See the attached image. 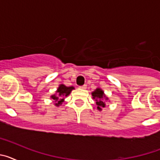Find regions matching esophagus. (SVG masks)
Wrapping results in <instances>:
<instances>
[{
    "instance_id": "esophagus-1",
    "label": "esophagus",
    "mask_w": 160,
    "mask_h": 160,
    "mask_svg": "<svg viewBox=\"0 0 160 160\" xmlns=\"http://www.w3.org/2000/svg\"><path fill=\"white\" fill-rule=\"evenodd\" d=\"M80 88L83 89V90H84V89H87V85H83V86H81V87H80Z\"/></svg>"
}]
</instances>
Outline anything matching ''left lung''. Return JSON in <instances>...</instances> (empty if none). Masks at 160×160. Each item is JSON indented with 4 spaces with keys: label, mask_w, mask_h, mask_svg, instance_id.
Instances as JSON below:
<instances>
[{
    "label": "left lung",
    "mask_w": 160,
    "mask_h": 160,
    "mask_svg": "<svg viewBox=\"0 0 160 160\" xmlns=\"http://www.w3.org/2000/svg\"><path fill=\"white\" fill-rule=\"evenodd\" d=\"M92 96L94 98H96V104L98 106V109L101 111L102 107H105V102L103 101V97H105L103 91L101 89H97L92 93Z\"/></svg>",
    "instance_id": "8db88e82"
}]
</instances>
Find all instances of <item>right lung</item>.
Segmentation results:
<instances>
[{"mask_svg":"<svg viewBox=\"0 0 160 160\" xmlns=\"http://www.w3.org/2000/svg\"><path fill=\"white\" fill-rule=\"evenodd\" d=\"M72 90H73V87H68L64 86V85H60L57 90V95H53L51 97L56 102L55 105L59 106L60 104H62V102L64 100V97L69 95L70 94V92H71Z\"/></svg>","mask_w":160,"mask_h":160,"instance_id":"obj_1","label":"right lung"}]
</instances>
